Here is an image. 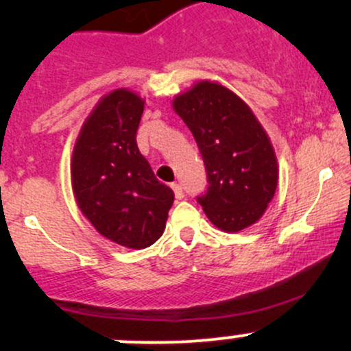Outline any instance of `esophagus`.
Segmentation results:
<instances>
[{
	"instance_id": "34e87169",
	"label": "esophagus",
	"mask_w": 351,
	"mask_h": 351,
	"mask_svg": "<svg viewBox=\"0 0 351 351\" xmlns=\"http://www.w3.org/2000/svg\"><path fill=\"white\" fill-rule=\"evenodd\" d=\"M171 188H173V191H175V196H176V199H181V198H184V191H183V188H181L178 183H173V184H171Z\"/></svg>"
}]
</instances>
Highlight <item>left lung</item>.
Wrapping results in <instances>:
<instances>
[{"label":"left lung","instance_id":"obj_1","mask_svg":"<svg viewBox=\"0 0 351 351\" xmlns=\"http://www.w3.org/2000/svg\"><path fill=\"white\" fill-rule=\"evenodd\" d=\"M203 156L208 189L198 203L216 228L243 231L259 221L277 188L276 153L244 100L201 80L173 100Z\"/></svg>","mask_w":351,"mask_h":351}]
</instances>
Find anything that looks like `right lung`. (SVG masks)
<instances>
[{
	"mask_svg": "<svg viewBox=\"0 0 351 351\" xmlns=\"http://www.w3.org/2000/svg\"><path fill=\"white\" fill-rule=\"evenodd\" d=\"M143 104L127 88L106 95L87 117L71 165L80 211L104 237L130 249L160 239L175 199L136 147Z\"/></svg>",
	"mask_w": 351,
	"mask_h": 351,
	"instance_id": "1",
	"label": "right lung"
}]
</instances>
